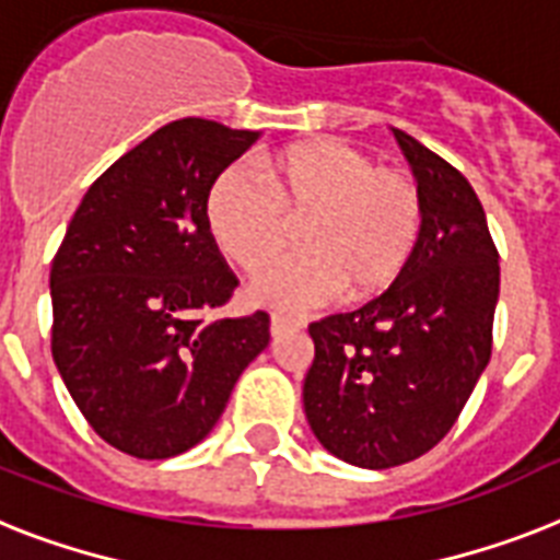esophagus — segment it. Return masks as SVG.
<instances>
[{
	"label": "esophagus",
	"instance_id": "34e87169",
	"mask_svg": "<svg viewBox=\"0 0 560 560\" xmlns=\"http://www.w3.org/2000/svg\"><path fill=\"white\" fill-rule=\"evenodd\" d=\"M295 325H299V322L288 319V316H279V313H272L270 316V334L272 336H281L284 330H290V327H295Z\"/></svg>",
	"mask_w": 560,
	"mask_h": 560
}]
</instances>
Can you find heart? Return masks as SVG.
Returning <instances> with one entry per match:
<instances>
[{
	"label": "heart",
	"instance_id": "heart-1",
	"mask_svg": "<svg viewBox=\"0 0 560 560\" xmlns=\"http://www.w3.org/2000/svg\"><path fill=\"white\" fill-rule=\"evenodd\" d=\"M293 224H302L304 253L261 272L249 299L276 311H307L339 293L368 302L411 265L422 201L406 175L376 170L365 152L334 138L281 149L265 175L233 166L207 195L209 233L241 270L270 265L293 238Z\"/></svg>",
	"mask_w": 560,
	"mask_h": 560
}]
</instances>
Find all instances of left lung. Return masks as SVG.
I'll list each match as a JSON object with an SVG mask.
<instances>
[{
  "label": "left lung",
  "instance_id": "1",
  "mask_svg": "<svg viewBox=\"0 0 560 560\" xmlns=\"http://www.w3.org/2000/svg\"><path fill=\"white\" fill-rule=\"evenodd\" d=\"M417 177L422 230L402 279L353 313L313 322L304 413L327 452L390 469L440 443L492 357L501 265L475 189L394 129Z\"/></svg>",
  "mask_w": 560,
  "mask_h": 560
}]
</instances>
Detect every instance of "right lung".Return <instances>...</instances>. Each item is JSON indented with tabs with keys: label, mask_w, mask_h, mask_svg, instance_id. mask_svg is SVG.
<instances>
[{
	"label": "right lung",
	"mask_w": 560,
	"mask_h": 560,
	"mask_svg": "<svg viewBox=\"0 0 560 560\" xmlns=\"http://www.w3.org/2000/svg\"><path fill=\"white\" fill-rule=\"evenodd\" d=\"M258 131L186 117L91 184L51 265V353L108 445L166 460L221 420L270 345L265 311L207 322L238 279L207 226V195Z\"/></svg>",
	"instance_id": "add662e5"
}]
</instances>
